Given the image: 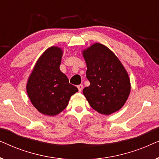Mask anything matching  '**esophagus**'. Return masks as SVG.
<instances>
[{
    "label": "esophagus",
    "instance_id": "34e87169",
    "mask_svg": "<svg viewBox=\"0 0 159 159\" xmlns=\"http://www.w3.org/2000/svg\"><path fill=\"white\" fill-rule=\"evenodd\" d=\"M77 88L78 90H79V92L81 93L82 89H83V85H82V84H79V85H77Z\"/></svg>",
    "mask_w": 159,
    "mask_h": 159
}]
</instances>
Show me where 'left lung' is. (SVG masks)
Returning <instances> with one entry per match:
<instances>
[{"mask_svg": "<svg viewBox=\"0 0 159 159\" xmlns=\"http://www.w3.org/2000/svg\"><path fill=\"white\" fill-rule=\"evenodd\" d=\"M90 86L83 94L91 107L110 115L125 105L130 93L128 74L116 55L105 45L95 43L82 51Z\"/></svg>", "mask_w": 159, "mask_h": 159, "instance_id": "1", "label": "left lung"}]
</instances>
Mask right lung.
Wrapping results in <instances>:
<instances>
[{
	"mask_svg": "<svg viewBox=\"0 0 159 159\" xmlns=\"http://www.w3.org/2000/svg\"><path fill=\"white\" fill-rule=\"evenodd\" d=\"M62 55L60 48H48L39 58L27 81V92L32 105L48 116L64 110L70 97L78 91L60 70Z\"/></svg>",
	"mask_w": 159,
	"mask_h": 159,
	"instance_id": "obj_1",
	"label": "right lung"
}]
</instances>
